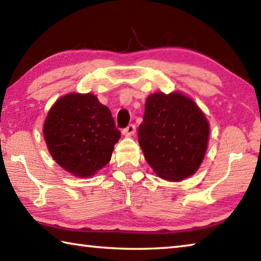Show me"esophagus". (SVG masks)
I'll return each mask as SVG.
<instances>
[{
  "mask_svg": "<svg viewBox=\"0 0 261 261\" xmlns=\"http://www.w3.org/2000/svg\"><path fill=\"white\" fill-rule=\"evenodd\" d=\"M122 132H123V135H124L125 137L134 136L136 134V125L135 124H129Z\"/></svg>",
  "mask_w": 261,
  "mask_h": 261,
  "instance_id": "1",
  "label": "esophagus"
}]
</instances>
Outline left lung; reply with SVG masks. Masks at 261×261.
<instances>
[{
    "instance_id": "left-lung-1",
    "label": "left lung",
    "mask_w": 261,
    "mask_h": 261,
    "mask_svg": "<svg viewBox=\"0 0 261 261\" xmlns=\"http://www.w3.org/2000/svg\"><path fill=\"white\" fill-rule=\"evenodd\" d=\"M210 123L198 105L179 91L149 94L138 141L159 177L180 182L199 169L208 146Z\"/></svg>"
}]
</instances>
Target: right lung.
I'll return each mask as SVG.
<instances>
[{
  "label": "right lung",
  "instance_id": "add662e5",
  "mask_svg": "<svg viewBox=\"0 0 261 261\" xmlns=\"http://www.w3.org/2000/svg\"><path fill=\"white\" fill-rule=\"evenodd\" d=\"M43 137L57 165L76 177H91L110 161L121 132L96 95L69 93L51 106Z\"/></svg>",
  "mask_w": 261,
  "mask_h": 261
}]
</instances>
